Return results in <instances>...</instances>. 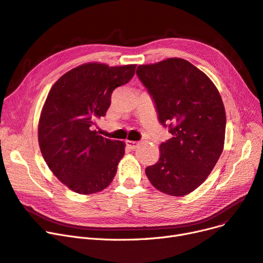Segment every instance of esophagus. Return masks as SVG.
Returning a JSON list of instances; mask_svg holds the SVG:
<instances>
[{
  "label": "esophagus",
  "mask_w": 263,
  "mask_h": 263,
  "mask_svg": "<svg viewBox=\"0 0 263 263\" xmlns=\"http://www.w3.org/2000/svg\"><path fill=\"white\" fill-rule=\"evenodd\" d=\"M125 144H126V146H128V147L131 148V149L138 148L139 145H140V143L137 142V141H129V140L125 141Z\"/></svg>",
  "instance_id": "34e87169"
}]
</instances>
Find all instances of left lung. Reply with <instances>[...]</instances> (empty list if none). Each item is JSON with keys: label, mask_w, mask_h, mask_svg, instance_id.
<instances>
[{"label": "left lung", "mask_w": 263, "mask_h": 263, "mask_svg": "<svg viewBox=\"0 0 263 263\" xmlns=\"http://www.w3.org/2000/svg\"><path fill=\"white\" fill-rule=\"evenodd\" d=\"M137 74L172 138L160 144L159 160L145 170L158 191L171 196L196 190L216 166L226 137L227 117L216 85L182 58L140 65Z\"/></svg>", "instance_id": "8db88e82"}]
</instances>
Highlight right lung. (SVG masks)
Masks as SVG:
<instances>
[{"label":"right lung","instance_id":"add662e5","mask_svg":"<svg viewBox=\"0 0 263 263\" xmlns=\"http://www.w3.org/2000/svg\"><path fill=\"white\" fill-rule=\"evenodd\" d=\"M135 67L83 64L62 76L46 97L39 145L54 176L76 193L101 192L116 176L125 144L99 135L93 125L109 108L112 91L132 79Z\"/></svg>","mask_w":263,"mask_h":263}]
</instances>
